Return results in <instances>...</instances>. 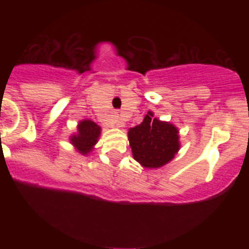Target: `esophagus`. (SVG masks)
<instances>
[{
  "instance_id": "1",
  "label": "esophagus",
  "mask_w": 249,
  "mask_h": 249,
  "mask_svg": "<svg viewBox=\"0 0 249 249\" xmlns=\"http://www.w3.org/2000/svg\"><path fill=\"white\" fill-rule=\"evenodd\" d=\"M113 123H114V124H116V126H118V127L122 126V123H123L122 122V118H121L120 116H118V114H117V116H114Z\"/></svg>"
}]
</instances>
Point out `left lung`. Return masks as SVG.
I'll use <instances>...</instances> for the list:
<instances>
[{
	"mask_svg": "<svg viewBox=\"0 0 249 249\" xmlns=\"http://www.w3.org/2000/svg\"><path fill=\"white\" fill-rule=\"evenodd\" d=\"M133 158L147 168H157L168 163L179 149L178 131L173 124L146 114L142 123L128 131Z\"/></svg>",
	"mask_w": 249,
	"mask_h": 249,
	"instance_id": "obj_1",
	"label": "left lung"
}]
</instances>
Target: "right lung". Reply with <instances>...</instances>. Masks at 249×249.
<instances>
[{
  "label": "right lung",
  "instance_id": "add662e5",
  "mask_svg": "<svg viewBox=\"0 0 249 249\" xmlns=\"http://www.w3.org/2000/svg\"><path fill=\"white\" fill-rule=\"evenodd\" d=\"M101 128L96 123L89 120H85L78 124V133L71 137V142L80 153L87 155L100 137Z\"/></svg>",
  "mask_w": 249,
  "mask_h": 249
}]
</instances>
